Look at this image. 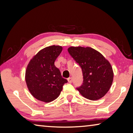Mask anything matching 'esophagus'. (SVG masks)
<instances>
[{"label": "esophagus", "instance_id": "34e87169", "mask_svg": "<svg viewBox=\"0 0 133 133\" xmlns=\"http://www.w3.org/2000/svg\"><path fill=\"white\" fill-rule=\"evenodd\" d=\"M67 80H68V82L69 83H71L72 82H73V78H72L71 77H69L67 78Z\"/></svg>", "mask_w": 133, "mask_h": 133}]
</instances>
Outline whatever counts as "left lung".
I'll return each mask as SVG.
<instances>
[{"mask_svg":"<svg viewBox=\"0 0 133 133\" xmlns=\"http://www.w3.org/2000/svg\"><path fill=\"white\" fill-rule=\"evenodd\" d=\"M68 51L82 70L83 82L76 89L89 100L102 98L110 90L113 80V71L109 61L89 47H70Z\"/></svg>","mask_w":133,"mask_h":133,"instance_id":"obj_1","label":"left lung"}]
</instances>
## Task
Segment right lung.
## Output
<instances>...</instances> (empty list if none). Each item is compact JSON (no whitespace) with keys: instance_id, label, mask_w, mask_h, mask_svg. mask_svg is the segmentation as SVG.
Instances as JSON below:
<instances>
[{"instance_id":"obj_1","label":"right lung","mask_w":133,"mask_h":133,"mask_svg":"<svg viewBox=\"0 0 133 133\" xmlns=\"http://www.w3.org/2000/svg\"><path fill=\"white\" fill-rule=\"evenodd\" d=\"M62 51V47L45 48L33 57L27 67V86L35 98L45 103L52 102L59 96L67 80L63 78L55 62Z\"/></svg>"}]
</instances>
